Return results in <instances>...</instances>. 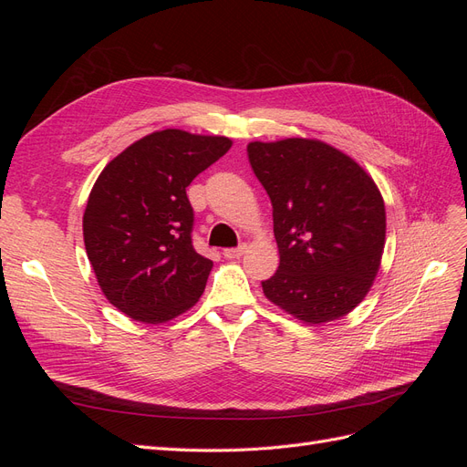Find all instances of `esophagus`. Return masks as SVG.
I'll list each match as a JSON object with an SVG mask.
<instances>
[{
    "label": "esophagus",
    "mask_w": 467,
    "mask_h": 467,
    "mask_svg": "<svg viewBox=\"0 0 467 467\" xmlns=\"http://www.w3.org/2000/svg\"><path fill=\"white\" fill-rule=\"evenodd\" d=\"M244 249H245V245H239V247H228V249H223V257H225V259H237V257H242Z\"/></svg>",
    "instance_id": "34e87169"
}]
</instances>
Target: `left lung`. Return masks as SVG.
I'll return each instance as SVG.
<instances>
[{
  "label": "left lung",
  "instance_id": "left-lung-1",
  "mask_svg": "<svg viewBox=\"0 0 467 467\" xmlns=\"http://www.w3.org/2000/svg\"><path fill=\"white\" fill-rule=\"evenodd\" d=\"M273 204L276 273L263 280L273 304L306 323L355 309L379 268L386 208L376 182L348 155L317 140L247 146Z\"/></svg>",
  "mask_w": 467,
  "mask_h": 467
}]
</instances>
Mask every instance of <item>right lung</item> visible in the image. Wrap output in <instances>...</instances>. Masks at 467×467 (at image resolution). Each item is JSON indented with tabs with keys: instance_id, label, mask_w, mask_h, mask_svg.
<instances>
[{
	"instance_id": "add662e5",
	"label": "right lung",
	"mask_w": 467,
	"mask_h": 467,
	"mask_svg": "<svg viewBox=\"0 0 467 467\" xmlns=\"http://www.w3.org/2000/svg\"><path fill=\"white\" fill-rule=\"evenodd\" d=\"M232 148L223 136L153 132L99 175L83 214V242L99 286L122 314L163 323L201 298L212 261L192 247L187 187Z\"/></svg>"
}]
</instances>
